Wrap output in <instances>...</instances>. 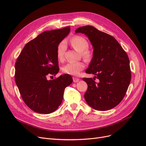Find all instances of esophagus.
<instances>
[{
	"label": "esophagus",
	"mask_w": 146,
	"mask_h": 146,
	"mask_svg": "<svg viewBox=\"0 0 146 146\" xmlns=\"http://www.w3.org/2000/svg\"><path fill=\"white\" fill-rule=\"evenodd\" d=\"M73 82H79V78H76V77H73Z\"/></svg>",
	"instance_id": "esophagus-1"
}]
</instances>
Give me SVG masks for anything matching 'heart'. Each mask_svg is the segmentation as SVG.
Instances as JSON below:
<instances>
[{
	"instance_id": "1",
	"label": "heart",
	"mask_w": 146,
	"mask_h": 146,
	"mask_svg": "<svg viewBox=\"0 0 146 146\" xmlns=\"http://www.w3.org/2000/svg\"><path fill=\"white\" fill-rule=\"evenodd\" d=\"M70 43L75 50L80 52L82 57L87 62H90L93 59L94 52L88 48L89 44L85 38L79 35L74 36L70 40ZM66 50V41L64 40L60 41L57 45L56 49V56L58 60L62 61L64 59ZM85 67V64L83 61H78L65 64L62 68V70L66 74L77 76Z\"/></svg>"
}]
</instances>
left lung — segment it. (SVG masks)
I'll return each mask as SVG.
<instances>
[{"instance_id": "8db88e82", "label": "left lung", "mask_w": 146, "mask_h": 146, "mask_svg": "<svg viewBox=\"0 0 146 146\" xmlns=\"http://www.w3.org/2000/svg\"><path fill=\"white\" fill-rule=\"evenodd\" d=\"M75 33L85 34L92 44L94 57L86 73L95 74L99 80L83 78L88 84L85 101L96 110H111L123 99L131 81L127 54L113 36L92 26L80 27Z\"/></svg>"}]
</instances>
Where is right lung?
<instances>
[{
  "label": "right lung",
  "mask_w": 146,
  "mask_h": 146,
  "mask_svg": "<svg viewBox=\"0 0 146 146\" xmlns=\"http://www.w3.org/2000/svg\"><path fill=\"white\" fill-rule=\"evenodd\" d=\"M70 31L67 27L41 33L26 44L15 63V80L21 96L35 112L55 111L62 102L65 88L73 82L69 74L48 80L59 71L57 47Z\"/></svg>",
  "instance_id": "obj_1"
}]
</instances>
